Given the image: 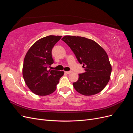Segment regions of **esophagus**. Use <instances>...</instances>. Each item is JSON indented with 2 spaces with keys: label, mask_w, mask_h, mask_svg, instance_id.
I'll use <instances>...</instances> for the list:
<instances>
[{
  "label": "esophagus",
  "mask_w": 133,
  "mask_h": 133,
  "mask_svg": "<svg viewBox=\"0 0 133 133\" xmlns=\"http://www.w3.org/2000/svg\"><path fill=\"white\" fill-rule=\"evenodd\" d=\"M71 71H65V73H66V74H70L71 73Z\"/></svg>",
  "instance_id": "esophagus-1"
}]
</instances>
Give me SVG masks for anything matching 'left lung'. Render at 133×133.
<instances>
[{
	"mask_svg": "<svg viewBox=\"0 0 133 133\" xmlns=\"http://www.w3.org/2000/svg\"><path fill=\"white\" fill-rule=\"evenodd\" d=\"M62 40L69 46L85 73L79 74L73 83L75 89L84 95H92L101 91L109 81L111 66L108 56L95 41L82 37L66 35Z\"/></svg>",
	"mask_w": 133,
	"mask_h": 133,
	"instance_id": "obj_1",
	"label": "left lung"
}]
</instances>
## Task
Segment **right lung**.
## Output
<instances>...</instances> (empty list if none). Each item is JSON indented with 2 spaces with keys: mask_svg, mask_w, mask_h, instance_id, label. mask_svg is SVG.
<instances>
[{
  "mask_svg": "<svg viewBox=\"0 0 133 133\" xmlns=\"http://www.w3.org/2000/svg\"><path fill=\"white\" fill-rule=\"evenodd\" d=\"M62 36L49 35L40 39L32 45L24 60L23 76L29 89L38 95H49L56 90L63 71L49 70L54 63L51 50Z\"/></svg>",
  "mask_w": 133,
  "mask_h": 133,
  "instance_id": "1",
  "label": "right lung"
}]
</instances>
